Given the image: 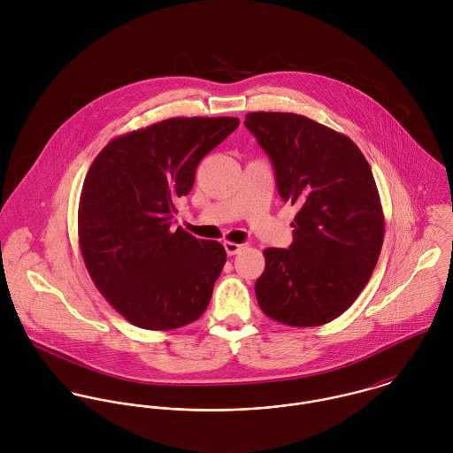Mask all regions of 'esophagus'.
<instances>
[{
	"instance_id": "obj_1",
	"label": "esophagus",
	"mask_w": 453,
	"mask_h": 453,
	"mask_svg": "<svg viewBox=\"0 0 453 453\" xmlns=\"http://www.w3.org/2000/svg\"><path fill=\"white\" fill-rule=\"evenodd\" d=\"M244 248H246L244 244H237V242H230V241L225 242V250H226V255H228V257H234V255L241 253Z\"/></svg>"
}]
</instances>
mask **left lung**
Listing matches in <instances>:
<instances>
[{"label": "left lung", "instance_id": "8db88e82", "mask_svg": "<svg viewBox=\"0 0 453 453\" xmlns=\"http://www.w3.org/2000/svg\"><path fill=\"white\" fill-rule=\"evenodd\" d=\"M244 126L270 157L280 198L298 207L293 244L263 251L259 309L295 327L329 323L361 295L382 251L372 167L352 139L303 115L255 111Z\"/></svg>", "mask_w": 453, "mask_h": 453}]
</instances>
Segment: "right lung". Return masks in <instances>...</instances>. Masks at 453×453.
<instances>
[{"label":"right lung","mask_w":453,"mask_h":453,"mask_svg":"<svg viewBox=\"0 0 453 453\" xmlns=\"http://www.w3.org/2000/svg\"><path fill=\"white\" fill-rule=\"evenodd\" d=\"M239 127L234 117H178L111 139L80 195L78 242L90 279L130 324L178 329L207 309L226 261L216 241L173 225L200 160Z\"/></svg>","instance_id":"add662e5"}]
</instances>
